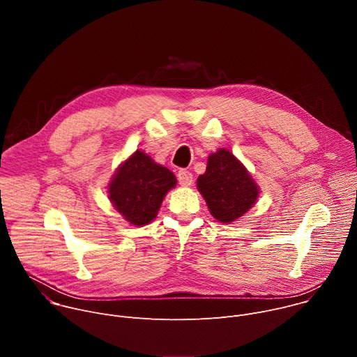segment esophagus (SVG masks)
<instances>
[{"label":"esophagus","instance_id":"obj_1","mask_svg":"<svg viewBox=\"0 0 357 357\" xmlns=\"http://www.w3.org/2000/svg\"><path fill=\"white\" fill-rule=\"evenodd\" d=\"M178 181H179L181 186H190L192 182H193V176H192V174L189 171L181 169L178 172Z\"/></svg>","mask_w":357,"mask_h":357}]
</instances>
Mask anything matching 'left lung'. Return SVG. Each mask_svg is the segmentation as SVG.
I'll return each mask as SVG.
<instances>
[{
  "mask_svg": "<svg viewBox=\"0 0 357 357\" xmlns=\"http://www.w3.org/2000/svg\"><path fill=\"white\" fill-rule=\"evenodd\" d=\"M196 185L211 215L226 225L245 215L260 195L251 174L226 148L212 152L206 171L199 175Z\"/></svg>",
  "mask_w": 357,
  "mask_h": 357,
  "instance_id": "left-lung-1",
  "label": "left lung"
}]
</instances>
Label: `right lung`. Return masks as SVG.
<instances>
[{"label": "right lung", "mask_w": 357, "mask_h": 357, "mask_svg": "<svg viewBox=\"0 0 357 357\" xmlns=\"http://www.w3.org/2000/svg\"><path fill=\"white\" fill-rule=\"evenodd\" d=\"M176 186L172 171L137 149L119 165L107 185L114 209L130 225L141 227L154 220L167 193Z\"/></svg>", "instance_id": "add662e5"}]
</instances>
